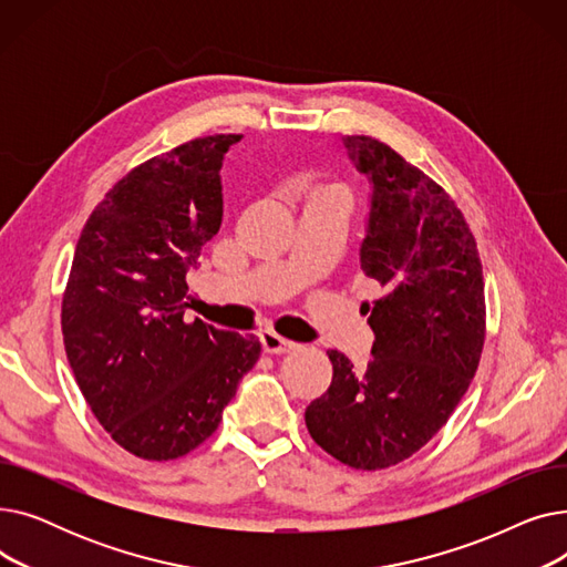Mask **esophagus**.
Instances as JSON below:
<instances>
[{
	"instance_id": "1",
	"label": "esophagus",
	"mask_w": 567,
	"mask_h": 567,
	"mask_svg": "<svg viewBox=\"0 0 567 567\" xmlns=\"http://www.w3.org/2000/svg\"><path fill=\"white\" fill-rule=\"evenodd\" d=\"M259 342H261L264 353H289L291 349H296V344L291 340H285L271 331L259 333Z\"/></svg>"
}]
</instances>
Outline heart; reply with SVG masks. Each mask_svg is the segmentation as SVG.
<instances>
[{
	"label": "heart",
	"instance_id": "1",
	"mask_svg": "<svg viewBox=\"0 0 567 567\" xmlns=\"http://www.w3.org/2000/svg\"><path fill=\"white\" fill-rule=\"evenodd\" d=\"M315 197H340V193L336 188H312V190H308L306 199H315Z\"/></svg>",
	"mask_w": 567,
	"mask_h": 567
}]
</instances>
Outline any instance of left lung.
I'll use <instances>...</instances> for the list:
<instances>
[{"label":"left lung","instance_id":"1","mask_svg":"<svg viewBox=\"0 0 567 567\" xmlns=\"http://www.w3.org/2000/svg\"><path fill=\"white\" fill-rule=\"evenodd\" d=\"M342 142L372 188L361 268L383 291L363 303L374 333L368 368L326 351L333 381L306 409V425L342 464L377 471L421 451L464 398L485 342V282L449 193L389 144Z\"/></svg>","mask_w":567,"mask_h":567}]
</instances>
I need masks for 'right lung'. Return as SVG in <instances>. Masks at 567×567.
I'll return each mask as SVG.
<instances>
[{
  "instance_id": "add662e5",
  "label": "right lung",
  "mask_w": 567,
  "mask_h": 567,
  "mask_svg": "<svg viewBox=\"0 0 567 567\" xmlns=\"http://www.w3.org/2000/svg\"><path fill=\"white\" fill-rule=\"evenodd\" d=\"M241 135L197 137L142 163L105 195L75 246L62 331L80 391L142 460L212 436L259 340L186 321L190 268L223 223L220 167Z\"/></svg>"
}]
</instances>
